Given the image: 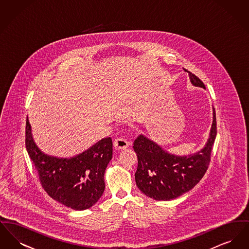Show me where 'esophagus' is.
I'll use <instances>...</instances> for the list:
<instances>
[{
  "mask_svg": "<svg viewBox=\"0 0 249 249\" xmlns=\"http://www.w3.org/2000/svg\"><path fill=\"white\" fill-rule=\"evenodd\" d=\"M130 142L128 140H126L124 138H118L114 142V146L118 150H122V149H126L130 145Z\"/></svg>",
  "mask_w": 249,
  "mask_h": 249,
  "instance_id": "esophagus-1",
  "label": "esophagus"
}]
</instances>
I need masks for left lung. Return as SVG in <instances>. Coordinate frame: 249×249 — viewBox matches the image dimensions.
Instances as JSON below:
<instances>
[{"instance_id":"1","label":"left lung","mask_w":249,"mask_h":249,"mask_svg":"<svg viewBox=\"0 0 249 249\" xmlns=\"http://www.w3.org/2000/svg\"><path fill=\"white\" fill-rule=\"evenodd\" d=\"M190 83L205 89L204 84L189 71ZM216 136V120L213 108V122L209 138L201 150L193 154H172L157 142L140 134L133 142L138 166L135 182L147 197L157 201L176 199L193 189L204 176Z\"/></svg>"}]
</instances>
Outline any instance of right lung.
I'll return each mask as SVG.
<instances>
[{
    "instance_id": "obj_1",
    "label": "right lung",
    "mask_w": 249,
    "mask_h": 249,
    "mask_svg": "<svg viewBox=\"0 0 249 249\" xmlns=\"http://www.w3.org/2000/svg\"><path fill=\"white\" fill-rule=\"evenodd\" d=\"M25 142L42 187L52 199L71 209L86 210L101 198L106 188V169L113 157L110 137L73 157L50 156L37 146L27 118Z\"/></svg>"
}]
</instances>
